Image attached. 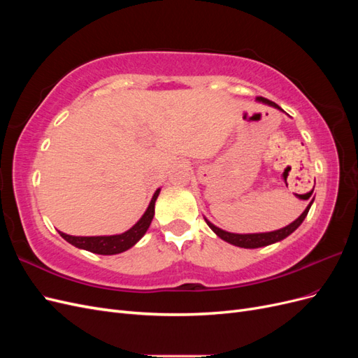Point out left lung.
Returning <instances> with one entry per match:
<instances>
[{"instance_id":"8db88e82","label":"left lung","mask_w":358,"mask_h":358,"mask_svg":"<svg viewBox=\"0 0 358 358\" xmlns=\"http://www.w3.org/2000/svg\"><path fill=\"white\" fill-rule=\"evenodd\" d=\"M257 101H258V103H263V104H267V106H272V107H275V109H278V110H280V112H284L276 103L270 101V100H267V99H263V96H257ZM312 192H313V189L308 194V197L312 196ZM313 200H315V197H313V199L310 200V203L308 204V208L305 209V212H303L296 221H292L291 224H288L287 227H284V229H279V230H275V231H268V233H248V234L230 233V231H225V230H222V229H218V227L213 225L210 221H208L206 218H204V220H206V222H208V225L210 227V230H212L216 236L221 237L222 241L229 242V243H231V245H234V246H239V248L254 249V248H262V246H267V245H272V243L280 242V241H284L285 237H288L291 233H294V231L299 229V227H300V224H301L303 221H305V218H306V215H308V212H309V209H310V206H312Z\"/></svg>"}]
</instances>
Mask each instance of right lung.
Returning <instances> with one entry per match:
<instances>
[{
	"mask_svg": "<svg viewBox=\"0 0 358 358\" xmlns=\"http://www.w3.org/2000/svg\"><path fill=\"white\" fill-rule=\"evenodd\" d=\"M161 188H158L152 199H150V203L148 206V209L131 229L121 233V234H112V236H70L62 231H58L64 241H67L73 246L85 249V251H90L92 254H100V255H115V254H121L127 249L133 248L148 231L150 222H152V218L155 215V201L159 196Z\"/></svg>",
	"mask_w": 358,
	"mask_h": 358,
	"instance_id": "obj_1",
	"label": "right lung"
}]
</instances>
